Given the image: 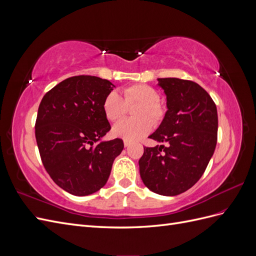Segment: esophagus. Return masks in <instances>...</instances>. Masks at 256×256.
<instances>
[{
	"mask_svg": "<svg viewBox=\"0 0 256 256\" xmlns=\"http://www.w3.org/2000/svg\"><path fill=\"white\" fill-rule=\"evenodd\" d=\"M131 144V142L130 141H127V140H124V146L125 147H128L129 145Z\"/></svg>",
	"mask_w": 256,
	"mask_h": 256,
	"instance_id": "1",
	"label": "esophagus"
}]
</instances>
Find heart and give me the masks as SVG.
<instances>
[{"label": "heart", "mask_w": 256, "mask_h": 256, "mask_svg": "<svg viewBox=\"0 0 256 256\" xmlns=\"http://www.w3.org/2000/svg\"><path fill=\"white\" fill-rule=\"evenodd\" d=\"M122 98L118 92H110L102 102V111L110 122L120 120L125 114L126 104H138L134 111V120H122L113 126V134L127 141H136L150 134L152 122L164 118V108L159 104V92L146 84L131 85L122 90Z\"/></svg>", "instance_id": "b5f03b06"}]
</instances>
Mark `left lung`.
<instances>
[{"label":"left lung","mask_w":256,"mask_h":256,"mask_svg":"<svg viewBox=\"0 0 256 256\" xmlns=\"http://www.w3.org/2000/svg\"><path fill=\"white\" fill-rule=\"evenodd\" d=\"M157 80L166 96L168 111L150 138L168 145L144 147L138 166L147 188L173 196L190 189L205 172L216 145L218 113L212 97L198 83Z\"/></svg>","instance_id":"8db88e82"}]
</instances>
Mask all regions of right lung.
Returning <instances> with one entry per match:
<instances>
[{
    "mask_svg": "<svg viewBox=\"0 0 256 256\" xmlns=\"http://www.w3.org/2000/svg\"><path fill=\"white\" fill-rule=\"evenodd\" d=\"M114 88L98 76H72L50 90L38 108L35 136L42 164L70 194L102 189L124 148L120 138L102 141L111 129L102 102Z\"/></svg>",
    "mask_w": 256,
    "mask_h": 256,
    "instance_id": "1",
    "label": "right lung"
}]
</instances>
